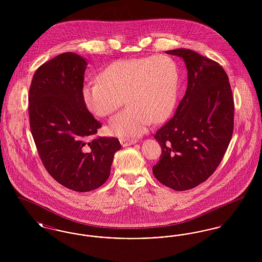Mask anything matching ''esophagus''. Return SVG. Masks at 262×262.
I'll return each instance as SVG.
<instances>
[{
	"instance_id": "34e87169",
	"label": "esophagus",
	"mask_w": 262,
	"mask_h": 262,
	"mask_svg": "<svg viewBox=\"0 0 262 262\" xmlns=\"http://www.w3.org/2000/svg\"><path fill=\"white\" fill-rule=\"evenodd\" d=\"M120 142L121 144L125 147V146H129V145H133L135 143H137V140L136 139H126V138H121L120 139Z\"/></svg>"
}]
</instances>
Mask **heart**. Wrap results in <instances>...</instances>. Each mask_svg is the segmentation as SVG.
I'll return each mask as SVG.
<instances>
[{
  "instance_id": "1",
  "label": "heart",
  "mask_w": 262,
  "mask_h": 262,
  "mask_svg": "<svg viewBox=\"0 0 262 262\" xmlns=\"http://www.w3.org/2000/svg\"><path fill=\"white\" fill-rule=\"evenodd\" d=\"M100 80L82 88V99L97 117L128 106L109 123L110 132L121 137H138L154 123L165 121L174 110L179 92V67L166 55L117 60L108 64Z\"/></svg>"
}]
</instances>
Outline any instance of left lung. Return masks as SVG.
<instances>
[{
    "label": "left lung",
    "instance_id": "1",
    "mask_svg": "<svg viewBox=\"0 0 262 262\" xmlns=\"http://www.w3.org/2000/svg\"><path fill=\"white\" fill-rule=\"evenodd\" d=\"M187 67V88L174 117L154 136L162 154L153 174L166 187L187 190L211 176L234 129V99L218 62L188 49L166 51Z\"/></svg>",
    "mask_w": 262,
    "mask_h": 262
}]
</instances>
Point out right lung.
<instances>
[{
  "label": "right lung",
  "mask_w": 262,
  "mask_h": 262,
  "mask_svg": "<svg viewBox=\"0 0 262 262\" xmlns=\"http://www.w3.org/2000/svg\"><path fill=\"white\" fill-rule=\"evenodd\" d=\"M88 62L67 52L43 63L33 75L28 95L31 134L48 173L63 187L84 192L109 178L119 139L99 137L101 127L82 99Z\"/></svg>",
  "instance_id": "right-lung-1"
}]
</instances>
